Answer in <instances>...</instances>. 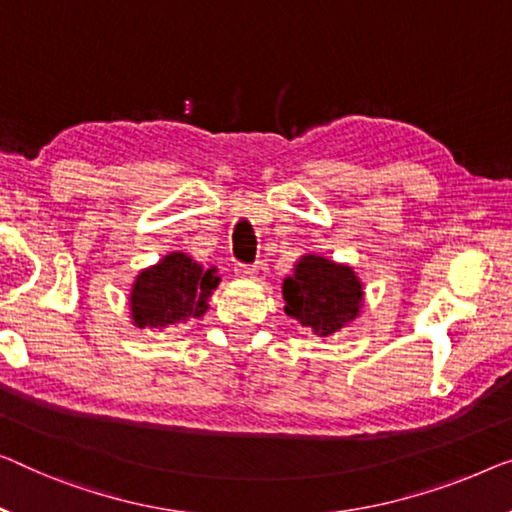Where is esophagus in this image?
Segmentation results:
<instances>
[{"instance_id": "1", "label": "esophagus", "mask_w": 512, "mask_h": 512, "mask_svg": "<svg viewBox=\"0 0 512 512\" xmlns=\"http://www.w3.org/2000/svg\"><path fill=\"white\" fill-rule=\"evenodd\" d=\"M234 273L239 278H253L257 273V264H243V262H236L234 264Z\"/></svg>"}]
</instances>
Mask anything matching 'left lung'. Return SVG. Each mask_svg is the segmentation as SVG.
Listing matches in <instances>:
<instances>
[{"label":"left lung","mask_w":512,"mask_h":512,"mask_svg":"<svg viewBox=\"0 0 512 512\" xmlns=\"http://www.w3.org/2000/svg\"><path fill=\"white\" fill-rule=\"evenodd\" d=\"M282 294L287 315L319 338H329L352 322L363 301L361 282L349 266L315 255H305L296 264L294 278L282 282Z\"/></svg>","instance_id":"left-lung-1"}]
</instances>
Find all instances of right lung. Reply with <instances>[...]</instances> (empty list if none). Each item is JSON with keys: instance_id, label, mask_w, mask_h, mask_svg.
<instances>
[{"instance_id": "right-lung-1", "label": "right lung", "mask_w": 512, "mask_h": 512, "mask_svg": "<svg viewBox=\"0 0 512 512\" xmlns=\"http://www.w3.org/2000/svg\"><path fill=\"white\" fill-rule=\"evenodd\" d=\"M216 269L204 271L188 255L172 253L163 262L137 276L131 294L135 324L172 326L188 317H202L207 301L218 287Z\"/></svg>"}]
</instances>
